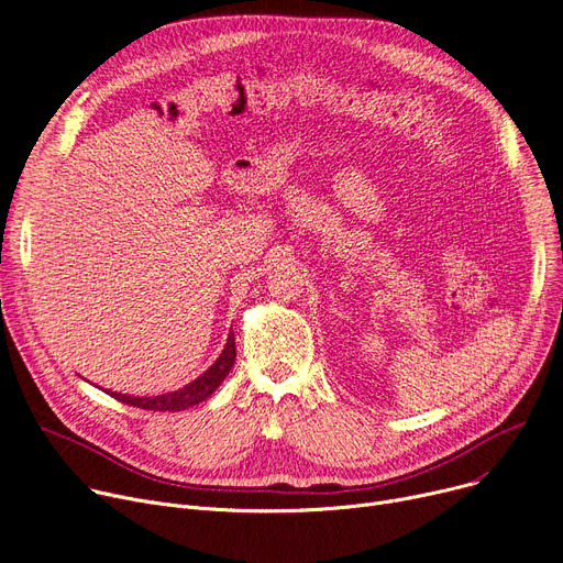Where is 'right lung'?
Wrapping results in <instances>:
<instances>
[{"mask_svg":"<svg viewBox=\"0 0 563 563\" xmlns=\"http://www.w3.org/2000/svg\"><path fill=\"white\" fill-rule=\"evenodd\" d=\"M233 362H235V339H233V332H229L224 351L220 353V357L212 362L190 385H185L169 394H159V396H130V394H121V391H107V394L132 408L153 410V412H180V410H187L192 406H199L201 400H206L212 391H216L222 385V380L229 376Z\"/></svg>","mask_w":563,"mask_h":563,"instance_id":"right-lung-1","label":"right lung"}]
</instances>
